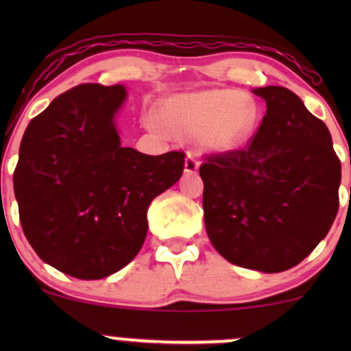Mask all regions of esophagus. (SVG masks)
Returning a JSON list of instances; mask_svg holds the SVG:
<instances>
[{
	"label": "esophagus",
	"mask_w": 351,
	"mask_h": 351,
	"mask_svg": "<svg viewBox=\"0 0 351 351\" xmlns=\"http://www.w3.org/2000/svg\"><path fill=\"white\" fill-rule=\"evenodd\" d=\"M199 168V162L196 160L195 155H191V153H188L186 155V160H184V171L186 173H196Z\"/></svg>",
	"instance_id": "34e87169"
}]
</instances>
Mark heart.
Masks as SVG:
<instances>
[{"instance_id": "obj_1", "label": "heart", "mask_w": 351, "mask_h": 351, "mask_svg": "<svg viewBox=\"0 0 351 351\" xmlns=\"http://www.w3.org/2000/svg\"><path fill=\"white\" fill-rule=\"evenodd\" d=\"M257 110L251 100L231 88L178 95L163 106V119L175 136L203 140L215 152L236 148L251 134ZM155 125V119H150Z\"/></svg>"}]
</instances>
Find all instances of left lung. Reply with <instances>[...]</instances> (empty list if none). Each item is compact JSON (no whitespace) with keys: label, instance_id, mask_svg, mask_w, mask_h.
<instances>
[{"label":"left lung","instance_id":"left-lung-1","mask_svg":"<svg viewBox=\"0 0 351 351\" xmlns=\"http://www.w3.org/2000/svg\"><path fill=\"white\" fill-rule=\"evenodd\" d=\"M252 92L267 110L251 142L209 155L199 167L204 226L231 264L282 272L302 263L332 228L341 165L327 125L299 95L279 86Z\"/></svg>","mask_w":351,"mask_h":351}]
</instances>
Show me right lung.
Returning <instances> with one entry per match:
<instances>
[{
  "label": "right lung",
  "mask_w": 351,
  "mask_h": 351,
  "mask_svg": "<svg viewBox=\"0 0 351 351\" xmlns=\"http://www.w3.org/2000/svg\"><path fill=\"white\" fill-rule=\"evenodd\" d=\"M123 86L64 92L24 132L13 175L24 236L39 257L84 280L125 267L142 249L153 198L180 180L183 152L120 145Z\"/></svg>",
  "instance_id": "1"
}]
</instances>
